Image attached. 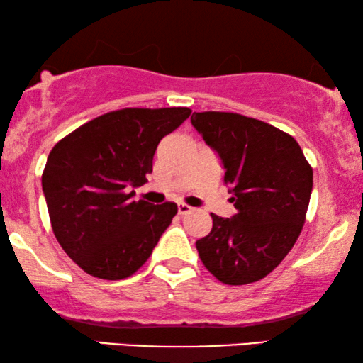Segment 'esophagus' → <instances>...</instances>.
<instances>
[{
  "label": "esophagus",
  "instance_id": "1",
  "mask_svg": "<svg viewBox=\"0 0 363 363\" xmlns=\"http://www.w3.org/2000/svg\"><path fill=\"white\" fill-rule=\"evenodd\" d=\"M193 210L191 206H188L186 203H178V215H186V213H190Z\"/></svg>",
  "mask_w": 363,
  "mask_h": 363
}]
</instances>
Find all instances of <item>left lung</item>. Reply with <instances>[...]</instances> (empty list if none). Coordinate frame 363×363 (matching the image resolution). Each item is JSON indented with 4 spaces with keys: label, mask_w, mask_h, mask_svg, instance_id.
I'll list each match as a JSON object with an SVG mask.
<instances>
[{
    "label": "left lung",
    "mask_w": 363,
    "mask_h": 363,
    "mask_svg": "<svg viewBox=\"0 0 363 363\" xmlns=\"http://www.w3.org/2000/svg\"><path fill=\"white\" fill-rule=\"evenodd\" d=\"M191 123L218 152L236 215H213L196 241L218 281L242 286L266 277L292 250L306 221L312 167L289 133L233 112H193Z\"/></svg>",
    "instance_id": "1"
}]
</instances>
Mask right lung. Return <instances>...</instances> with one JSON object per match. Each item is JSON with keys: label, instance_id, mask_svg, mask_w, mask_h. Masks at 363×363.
<instances>
[{"label": "right lung", "instance_id": "obj_1", "mask_svg": "<svg viewBox=\"0 0 363 363\" xmlns=\"http://www.w3.org/2000/svg\"><path fill=\"white\" fill-rule=\"evenodd\" d=\"M188 107H128L92 118L59 140L43 172L54 236L99 279L132 276L170 226L175 203L133 200L152 173L158 143L190 117Z\"/></svg>", "mask_w": 363, "mask_h": 363}]
</instances>
